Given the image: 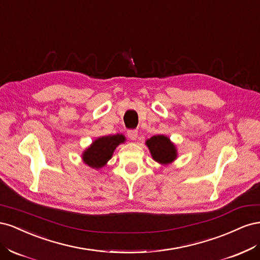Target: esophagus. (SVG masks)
<instances>
[{
  "label": "esophagus",
  "instance_id": "1",
  "mask_svg": "<svg viewBox=\"0 0 260 260\" xmlns=\"http://www.w3.org/2000/svg\"><path fill=\"white\" fill-rule=\"evenodd\" d=\"M128 137L131 139V140H137L138 138V131L137 130H129L128 131Z\"/></svg>",
  "mask_w": 260,
  "mask_h": 260
}]
</instances>
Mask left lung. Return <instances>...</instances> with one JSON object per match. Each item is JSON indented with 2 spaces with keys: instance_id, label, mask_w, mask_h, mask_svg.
Returning a JSON list of instances; mask_svg holds the SVG:
<instances>
[{
  "instance_id": "8db88e82",
  "label": "left lung",
  "mask_w": 260,
  "mask_h": 260,
  "mask_svg": "<svg viewBox=\"0 0 260 260\" xmlns=\"http://www.w3.org/2000/svg\"><path fill=\"white\" fill-rule=\"evenodd\" d=\"M145 143L157 162L168 165L177 158V148L166 136H154L146 140Z\"/></svg>"
}]
</instances>
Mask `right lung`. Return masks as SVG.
Listing matches in <instances>:
<instances>
[{
	"label": "right lung",
	"mask_w": 260,
	"mask_h": 260,
	"mask_svg": "<svg viewBox=\"0 0 260 260\" xmlns=\"http://www.w3.org/2000/svg\"><path fill=\"white\" fill-rule=\"evenodd\" d=\"M124 140L122 135L99 138L83 152L82 159L91 168L100 169L112 158L115 148L123 143Z\"/></svg>",
	"instance_id": "obj_1"
}]
</instances>
